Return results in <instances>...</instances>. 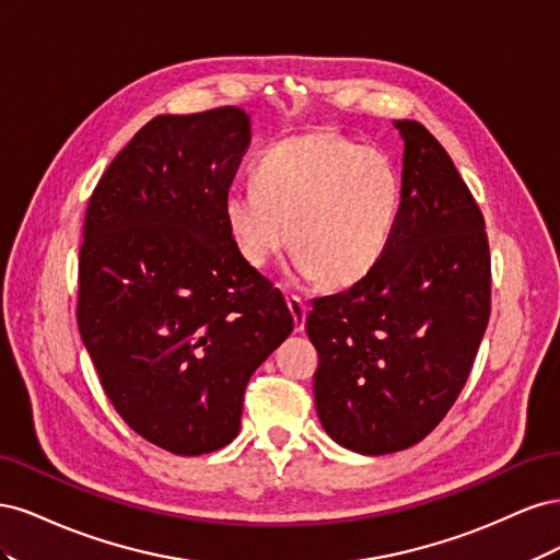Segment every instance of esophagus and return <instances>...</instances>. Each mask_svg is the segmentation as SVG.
Segmentation results:
<instances>
[{"instance_id":"34e87169","label":"esophagus","mask_w":560,"mask_h":560,"mask_svg":"<svg viewBox=\"0 0 560 560\" xmlns=\"http://www.w3.org/2000/svg\"><path fill=\"white\" fill-rule=\"evenodd\" d=\"M287 306H290V313L294 317V331H303V327H306V315H308V306L303 303V299L299 296H290L287 299Z\"/></svg>"}]
</instances>
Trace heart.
I'll list each match as a JSON object with an SVG mask.
<instances>
[{
	"label": "heart",
	"instance_id": "1",
	"mask_svg": "<svg viewBox=\"0 0 560 560\" xmlns=\"http://www.w3.org/2000/svg\"><path fill=\"white\" fill-rule=\"evenodd\" d=\"M254 184L224 200L231 238L254 268H266L290 241L296 278L348 287L393 243L401 177L376 147L331 130L294 135L264 151Z\"/></svg>",
	"mask_w": 560,
	"mask_h": 560
}]
</instances>
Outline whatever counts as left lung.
<instances>
[{
	"instance_id": "1",
	"label": "left lung",
	"mask_w": 560,
	"mask_h": 560,
	"mask_svg": "<svg viewBox=\"0 0 560 560\" xmlns=\"http://www.w3.org/2000/svg\"><path fill=\"white\" fill-rule=\"evenodd\" d=\"M404 140L401 212L387 252L350 290L313 301L315 406L362 455L425 439L460 395L490 315L483 214L446 149L418 121Z\"/></svg>"
}]
</instances>
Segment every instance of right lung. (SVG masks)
I'll use <instances>...</instances> for the list:
<instances>
[{
    "label": "right lung",
    "mask_w": 560,
    "mask_h": 560,
    "mask_svg": "<svg viewBox=\"0 0 560 560\" xmlns=\"http://www.w3.org/2000/svg\"><path fill=\"white\" fill-rule=\"evenodd\" d=\"M247 144L238 107L156 116L89 200L81 341L118 416L175 455L238 436L249 376L294 329L280 290L241 257L226 226Z\"/></svg>",
    "instance_id": "right-lung-1"
}]
</instances>
